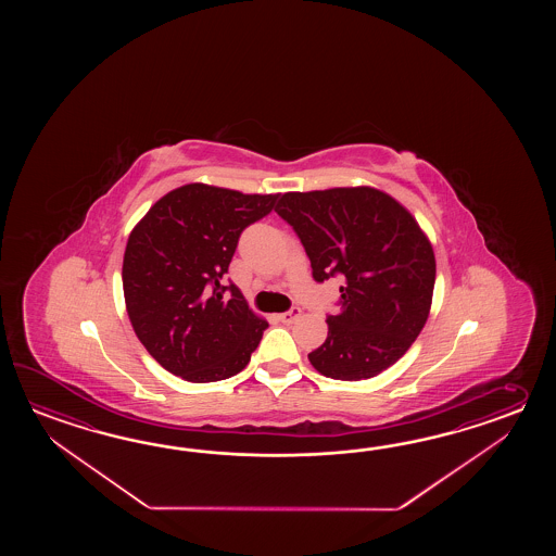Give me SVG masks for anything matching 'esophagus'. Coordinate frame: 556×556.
<instances>
[{
  "mask_svg": "<svg viewBox=\"0 0 556 556\" xmlns=\"http://www.w3.org/2000/svg\"><path fill=\"white\" fill-rule=\"evenodd\" d=\"M302 316V309L300 307L294 306L290 307L288 312H282V314H278V319L282 321V324H294L295 319Z\"/></svg>",
  "mask_w": 556,
  "mask_h": 556,
  "instance_id": "34e87169",
  "label": "esophagus"
}]
</instances>
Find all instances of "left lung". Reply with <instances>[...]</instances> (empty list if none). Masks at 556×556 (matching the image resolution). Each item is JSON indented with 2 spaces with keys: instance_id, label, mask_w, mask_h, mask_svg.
<instances>
[{
  "instance_id": "1",
  "label": "left lung",
  "mask_w": 556,
  "mask_h": 556,
  "mask_svg": "<svg viewBox=\"0 0 556 556\" xmlns=\"http://www.w3.org/2000/svg\"><path fill=\"white\" fill-rule=\"evenodd\" d=\"M276 213L294 228L314 280H343L340 312L309 364L342 381L393 366L424 330L435 286L433 249L414 216L371 187L286 192Z\"/></svg>"
}]
</instances>
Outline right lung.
Returning <instances> with one entry per match:
<instances>
[{
  "label": "right lung",
  "mask_w": 556,
  "mask_h": 556,
  "mask_svg": "<svg viewBox=\"0 0 556 556\" xmlns=\"http://www.w3.org/2000/svg\"><path fill=\"white\" fill-rule=\"evenodd\" d=\"M278 194H242L202 182L170 190L130 232L123 292L132 330L166 371L192 383L249 366L266 319L223 282L238 238L274 211Z\"/></svg>",
  "instance_id": "add662e5"
}]
</instances>
